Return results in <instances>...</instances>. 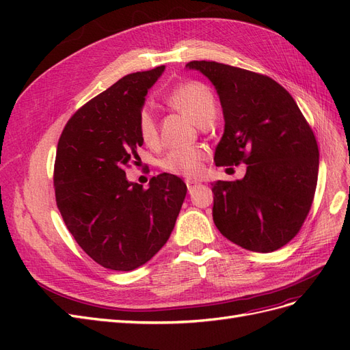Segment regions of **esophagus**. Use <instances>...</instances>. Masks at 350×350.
<instances>
[{"mask_svg": "<svg viewBox=\"0 0 350 350\" xmlns=\"http://www.w3.org/2000/svg\"><path fill=\"white\" fill-rule=\"evenodd\" d=\"M197 181H193V179H187V187H188V191H191V189L197 185Z\"/></svg>", "mask_w": 350, "mask_h": 350, "instance_id": "esophagus-1", "label": "esophagus"}]
</instances>
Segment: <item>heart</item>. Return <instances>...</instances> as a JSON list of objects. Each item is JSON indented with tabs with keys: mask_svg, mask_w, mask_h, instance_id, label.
<instances>
[{
	"mask_svg": "<svg viewBox=\"0 0 350 350\" xmlns=\"http://www.w3.org/2000/svg\"><path fill=\"white\" fill-rule=\"evenodd\" d=\"M167 102L189 120L200 125L206 120H213L216 115V99L211 89L203 83L188 81L176 86L167 94ZM137 129L142 140L147 146H154L159 140V131L154 113L150 108H143L137 120ZM207 154L198 147L172 149L162 159L161 166L166 172L188 179L198 178L204 171Z\"/></svg>",
	"mask_w": 350,
	"mask_h": 350,
	"instance_id": "b5f03b06",
	"label": "heart"
}]
</instances>
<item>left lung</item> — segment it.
Returning <instances> with one entry per match:
<instances>
[{
    "label": "left lung",
    "mask_w": 350,
    "mask_h": 350,
    "mask_svg": "<svg viewBox=\"0 0 350 350\" xmlns=\"http://www.w3.org/2000/svg\"><path fill=\"white\" fill-rule=\"evenodd\" d=\"M213 83L224 108L225 133L217 166L247 165L238 181H216L213 220L237 245L271 252L302 228L319 178V144L298 105L262 74L215 61H191Z\"/></svg>",
    "instance_id": "left-lung-1"
}]
</instances>
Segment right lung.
I'll return each instance as SVG.
<instances>
[{
    "label": "right lung",
    "mask_w": 350,
    "mask_h": 350,
    "mask_svg": "<svg viewBox=\"0 0 350 350\" xmlns=\"http://www.w3.org/2000/svg\"><path fill=\"white\" fill-rule=\"evenodd\" d=\"M165 66L129 74L76 111L61 133L54 166L59 213L81 250L102 267L143 266L171 237L187 185L172 174L149 188L129 183L143 140L137 120Z\"/></svg>",
    "instance_id": "obj_1"
}]
</instances>
